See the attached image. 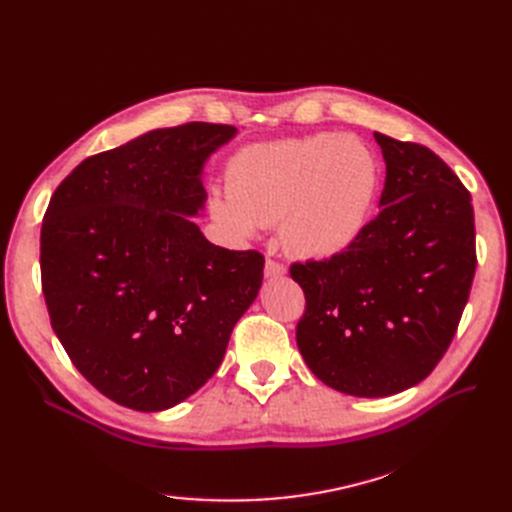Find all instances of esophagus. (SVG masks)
Masks as SVG:
<instances>
[{
	"label": "esophagus",
	"instance_id": "1",
	"mask_svg": "<svg viewBox=\"0 0 512 512\" xmlns=\"http://www.w3.org/2000/svg\"><path fill=\"white\" fill-rule=\"evenodd\" d=\"M282 275H286V267L282 265V262L269 258L265 262V277H267V280H275V277H282Z\"/></svg>",
	"mask_w": 512,
	"mask_h": 512
}]
</instances>
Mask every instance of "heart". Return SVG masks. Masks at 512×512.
<instances>
[{
	"mask_svg": "<svg viewBox=\"0 0 512 512\" xmlns=\"http://www.w3.org/2000/svg\"><path fill=\"white\" fill-rule=\"evenodd\" d=\"M378 183V160L356 138H286L243 149L230 162L228 190L213 194L211 213L241 239L282 222L290 254L331 258L359 239Z\"/></svg>",
	"mask_w": 512,
	"mask_h": 512,
	"instance_id": "b5f03b06",
	"label": "heart"
}]
</instances>
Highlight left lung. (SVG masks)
<instances>
[{
	"label": "left lung",
	"instance_id": "left-lung-1",
	"mask_svg": "<svg viewBox=\"0 0 512 512\" xmlns=\"http://www.w3.org/2000/svg\"><path fill=\"white\" fill-rule=\"evenodd\" d=\"M380 213L342 254L294 262L297 346L314 376L354 397L425 380L451 346L476 271L470 192L431 149L374 132Z\"/></svg>",
	"mask_w": 512,
	"mask_h": 512
}]
</instances>
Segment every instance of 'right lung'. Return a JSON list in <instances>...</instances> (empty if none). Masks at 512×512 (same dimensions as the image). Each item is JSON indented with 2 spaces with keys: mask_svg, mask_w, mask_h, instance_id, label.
<instances>
[{
  "mask_svg": "<svg viewBox=\"0 0 512 512\" xmlns=\"http://www.w3.org/2000/svg\"><path fill=\"white\" fill-rule=\"evenodd\" d=\"M237 128L192 121L98 153L44 213L40 271L70 361L115 404L160 412L218 371L258 297L265 258L213 245L192 222L203 166Z\"/></svg>",
  "mask_w": 512,
  "mask_h": 512,
  "instance_id": "right-lung-1",
  "label": "right lung"
}]
</instances>
